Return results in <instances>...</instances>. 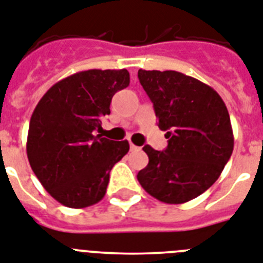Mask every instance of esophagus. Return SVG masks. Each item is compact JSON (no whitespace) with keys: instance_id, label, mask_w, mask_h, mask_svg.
<instances>
[{"instance_id":"1","label":"esophagus","mask_w":263,"mask_h":263,"mask_svg":"<svg viewBox=\"0 0 263 263\" xmlns=\"http://www.w3.org/2000/svg\"><path fill=\"white\" fill-rule=\"evenodd\" d=\"M130 151H140V147L136 146V145H134L133 142H130Z\"/></svg>"}]
</instances>
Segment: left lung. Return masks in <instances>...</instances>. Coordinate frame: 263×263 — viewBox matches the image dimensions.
<instances>
[{"label":"left lung","mask_w":263,"mask_h":263,"mask_svg":"<svg viewBox=\"0 0 263 263\" xmlns=\"http://www.w3.org/2000/svg\"><path fill=\"white\" fill-rule=\"evenodd\" d=\"M168 146L145 145L149 162L137 179L151 196L166 204L192 200L219 179L233 155L229 110L208 84L177 71L138 69Z\"/></svg>","instance_id":"8db88e82"}]
</instances>
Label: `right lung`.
<instances>
[{
    "instance_id": "add662e5",
    "label": "right lung",
    "mask_w": 263,
    "mask_h": 263,
    "mask_svg": "<svg viewBox=\"0 0 263 263\" xmlns=\"http://www.w3.org/2000/svg\"><path fill=\"white\" fill-rule=\"evenodd\" d=\"M130 83L127 69H88L59 80L30 117L27 156L45 191L60 204L84 208L106 194L110 171L129 152V142L107 140L102 117L117 91Z\"/></svg>"
}]
</instances>
